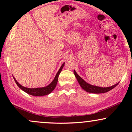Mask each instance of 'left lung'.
Segmentation results:
<instances>
[{
	"label": "left lung",
	"mask_w": 132,
	"mask_h": 132,
	"mask_svg": "<svg viewBox=\"0 0 132 132\" xmlns=\"http://www.w3.org/2000/svg\"><path fill=\"white\" fill-rule=\"evenodd\" d=\"M74 74H75L76 78L77 80H78L79 84H80L81 87L84 90H85L86 91L90 92V93H94V94H101V93H105V92H107L109 90H112V89L114 88L116 86H117V84H115L111 87H97V86H92L90 85V84L87 83L85 81L82 79L81 77L79 76L78 74L76 73V72L74 70Z\"/></svg>",
	"instance_id": "left-lung-1"
}]
</instances>
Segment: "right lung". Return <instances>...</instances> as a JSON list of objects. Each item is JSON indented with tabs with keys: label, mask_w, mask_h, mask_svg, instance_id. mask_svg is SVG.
<instances>
[{
	"label": "right lung",
	"mask_w": 132,
	"mask_h": 132,
	"mask_svg": "<svg viewBox=\"0 0 132 132\" xmlns=\"http://www.w3.org/2000/svg\"><path fill=\"white\" fill-rule=\"evenodd\" d=\"M64 63H63L62 64V66L60 68V69H59L58 72H57L55 78H54V80L50 83V84H49L48 86H46V87H41V88H27V87H25L19 84L17 81H16L15 79L13 77V79H14L15 81L16 85H17L22 90H23L24 92H27L28 94H30L31 95H35V96H43V95H48L49 94H50L53 90H54V88H55L56 86V84L57 82V79H58V76L60 75V72L63 69V66H64Z\"/></svg>",
	"instance_id": "1"
}]
</instances>
